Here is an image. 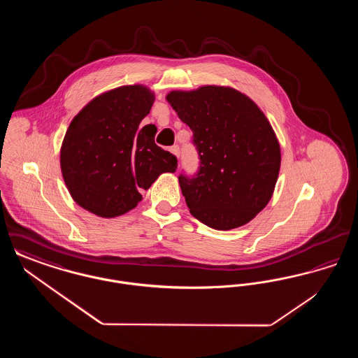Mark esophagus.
<instances>
[{
	"mask_svg": "<svg viewBox=\"0 0 358 358\" xmlns=\"http://www.w3.org/2000/svg\"><path fill=\"white\" fill-rule=\"evenodd\" d=\"M171 152L174 154L176 157H178V155H180V148H178V145H173L171 148Z\"/></svg>",
	"mask_w": 358,
	"mask_h": 358,
	"instance_id": "esophagus-1",
	"label": "esophagus"
}]
</instances>
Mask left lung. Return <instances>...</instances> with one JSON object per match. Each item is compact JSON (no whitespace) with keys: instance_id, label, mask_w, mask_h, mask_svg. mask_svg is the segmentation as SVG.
<instances>
[{"instance_id":"8db88e82","label":"left lung","mask_w":358,"mask_h":358,"mask_svg":"<svg viewBox=\"0 0 358 358\" xmlns=\"http://www.w3.org/2000/svg\"><path fill=\"white\" fill-rule=\"evenodd\" d=\"M166 101L200 155L197 174L178 177L192 216L219 231L251 222L271 200L280 169V146L263 111L224 85L171 91Z\"/></svg>"}]
</instances>
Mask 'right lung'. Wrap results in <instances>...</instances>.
Segmentation results:
<instances>
[{
	"instance_id": "add662e5",
	"label": "right lung",
	"mask_w": 358,
	"mask_h": 358,
	"mask_svg": "<svg viewBox=\"0 0 358 358\" xmlns=\"http://www.w3.org/2000/svg\"><path fill=\"white\" fill-rule=\"evenodd\" d=\"M154 99L145 85H122L87 103L69 123L60 168L71 197L85 210L104 219L124 215L159 174L177 169V158L155 145L157 129H139Z\"/></svg>"
}]
</instances>
